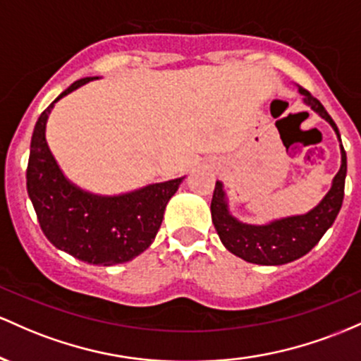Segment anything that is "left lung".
Segmentation results:
<instances>
[{"mask_svg":"<svg viewBox=\"0 0 361 361\" xmlns=\"http://www.w3.org/2000/svg\"><path fill=\"white\" fill-rule=\"evenodd\" d=\"M298 93L303 95V102L309 105L312 111L317 112L322 119L331 124L341 143L338 126L333 117L327 114L324 105L305 88L298 87ZM339 148H341V167L334 176L333 185L322 197V201L309 213L279 218L266 225H249L237 220L228 209L224 184L216 180L212 200V220L221 244L237 257L252 264L281 266L305 256L331 228L341 209L344 180H346V152H344L343 143L339 145Z\"/></svg>","mask_w":361,"mask_h":361,"instance_id":"obj_1","label":"left lung"}]
</instances>
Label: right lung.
<instances>
[{
	"instance_id": "add662e5",
	"label": "right lung",
	"mask_w": 361,
	"mask_h": 361,
	"mask_svg": "<svg viewBox=\"0 0 361 361\" xmlns=\"http://www.w3.org/2000/svg\"><path fill=\"white\" fill-rule=\"evenodd\" d=\"M95 78L66 88L35 123L27 167V192L44 235L52 245L88 264L116 266L131 261L152 245L165 206L179 179L157 182L136 191L100 196L83 191L59 169L46 141V124L54 104Z\"/></svg>"
}]
</instances>
